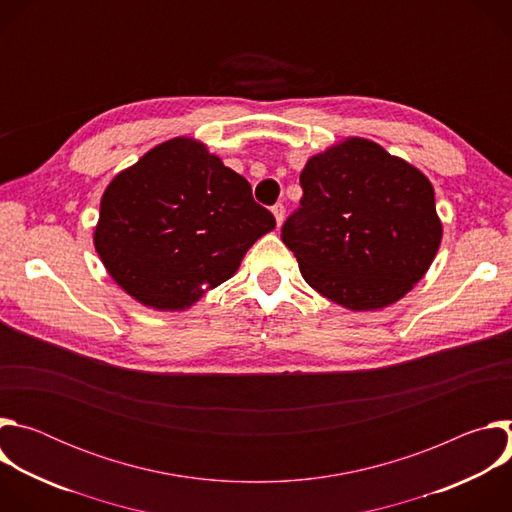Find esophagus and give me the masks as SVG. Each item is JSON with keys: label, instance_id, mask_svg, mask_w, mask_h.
<instances>
[{"label": "esophagus", "instance_id": "obj_1", "mask_svg": "<svg viewBox=\"0 0 512 512\" xmlns=\"http://www.w3.org/2000/svg\"><path fill=\"white\" fill-rule=\"evenodd\" d=\"M271 212H273V216H275V223H277V227H281V223H283V216H285V208H283V204H275V206L271 208Z\"/></svg>", "mask_w": 512, "mask_h": 512}]
</instances>
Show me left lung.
Instances as JSON below:
<instances>
[{
	"mask_svg": "<svg viewBox=\"0 0 512 512\" xmlns=\"http://www.w3.org/2000/svg\"><path fill=\"white\" fill-rule=\"evenodd\" d=\"M302 206L281 239L320 296L371 312L399 302L427 273L442 243L433 186L379 143L346 137L300 174Z\"/></svg>",
	"mask_w": 512,
	"mask_h": 512,
	"instance_id": "obj_1",
	"label": "left lung"
}]
</instances>
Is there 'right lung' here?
<instances>
[{"instance_id": "add662e5", "label": "right lung", "mask_w": 512, "mask_h": 512, "mask_svg": "<svg viewBox=\"0 0 512 512\" xmlns=\"http://www.w3.org/2000/svg\"><path fill=\"white\" fill-rule=\"evenodd\" d=\"M275 229L249 182L194 137L168 139L105 188L95 249L141 306L182 312L231 279Z\"/></svg>"}]
</instances>
